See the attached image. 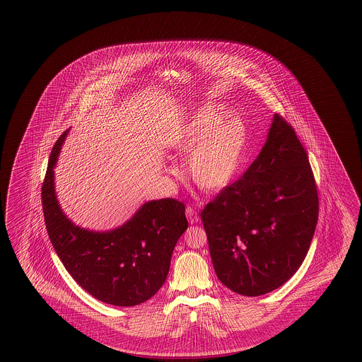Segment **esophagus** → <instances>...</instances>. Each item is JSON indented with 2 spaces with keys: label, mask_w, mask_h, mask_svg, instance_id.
I'll list each match as a JSON object with an SVG mask.
<instances>
[{
  "label": "esophagus",
  "mask_w": 362,
  "mask_h": 362,
  "mask_svg": "<svg viewBox=\"0 0 362 362\" xmlns=\"http://www.w3.org/2000/svg\"><path fill=\"white\" fill-rule=\"evenodd\" d=\"M186 216L187 220H188V221H189L191 224H195V223H199V215H197V211L192 209V207H187Z\"/></svg>",
  "instance_id": "esophagus-1"
}]
</instances>
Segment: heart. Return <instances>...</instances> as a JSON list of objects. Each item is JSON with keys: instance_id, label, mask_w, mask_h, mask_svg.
<instances>
[{"instance_id": "heart-1", "label": "heart", "mask_w": 362, "mask_h": 362, "mask_svg": "<svg viewBox=\"0 0 362 362\" xmlns=\"http://www.w3.org/2000/svg\"><path fill=\"white\" fill-rule=\"evenodd\" d=\"M215 105L189 112L171 135L170 147L188 156L187 170L199 188L219 192L240 174L250 147V129L239 115Z\"/></svg>"}]
</instances>
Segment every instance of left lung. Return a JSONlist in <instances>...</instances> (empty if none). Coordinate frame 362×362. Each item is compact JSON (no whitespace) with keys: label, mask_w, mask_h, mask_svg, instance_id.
I'll return each instance as SVG.
<instances>
[{"label":"left lung","mask_w":362,"mask_h":362,"mask_svg":"<svg viewBox=\"0 0 362 362\" xmlns=\"http://www.w3.org/2000/svg\"><path fill=\"white\" fill-rule=\"evenodd\" d=\"M200 218L214 269L230 291L260 296L296 274L317 224V188L307 151L279 114L252 165Z\"/></svg>","instance_id":"1"}]
</instances>
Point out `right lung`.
<instances>
[{"label":"right lung","mask_w":362,"mask_h":362,"mask_svg":"<svg viewBox=\"0 0 362 362\" xmlns=\"http://www.w3.org/2000/svg\"><path fill=\"white\" fill-rule=\"evenodd\" d=\"M69 130L55 142L42 186L45 224L66 271L88 293L115 307L147 301L165 284L171 255L188 227L186 207L175 199L143 203L119 227L93 230L61 209L54 168Z\"/></svg>","instance_id":"1"}]
</instances>
